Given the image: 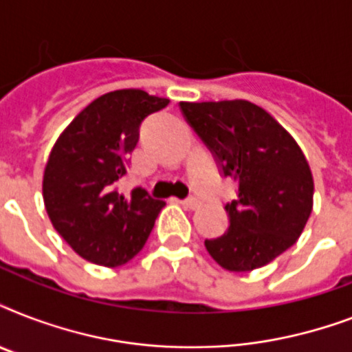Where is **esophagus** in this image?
<instances>
[{
    "label": "esophagus",
    "instance_id": "obj_1",
    "mask_svg": "<svg viewBox=\"0 0 352 352\" xmlns=\"http://www.w3.org/2000/svg\"><path fill=\"white\" fill-rule=\"evenodd\" d=\"M181 204L188 210H197L199 206H201V201L195 197H190V199H184V201H181Z\"/></svg>",
    "mask_w": 352,
    "mask_h": 352
}]
</instances>
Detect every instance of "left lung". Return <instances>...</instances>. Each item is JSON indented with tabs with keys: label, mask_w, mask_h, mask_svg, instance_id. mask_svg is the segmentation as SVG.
<instances>
[{
	"label": "left lung",
	"mask_w": 352,
	"mask_h": 352,
	"mask_svg": "<svg viewBox=\"0 0 352 352\" xmlns=\"http://www.w3.org/2000/svg\"><path fill=\"white\" fill-rule=\"evenodd\" d=\"M188 124L237 182L226 204L228 230L206 239L208 254L230 272L265 267L294 245L312 212L311 166L292 135L248 100L181 102Z\"/></svg>",
	"instance_id": "left-lung-1"
}]
</instances>
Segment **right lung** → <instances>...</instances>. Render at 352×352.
Instances as JSON below:
<instances>
[{"mask_svg": "<svg viewBox=\"0 0 352 352\" xmlns=\"http://www.w3.org/2000/svg\"><path fill=\"white\" fill-rule=\"evenodd\" d=\"M170 104L140 89L93 100L58 137L43 171V203L58 234L85 261L120 267L137 256L164 201L115 186L138 142L144 118Z\"/></svg>", "mask_w": 352, "mask_h": 352, "instance_id": "right-lung-1", "label": "right lung"}]
</instances>
